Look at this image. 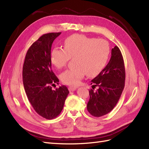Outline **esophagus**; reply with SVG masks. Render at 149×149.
<instances>
[{"label":"esophagus","instance_id":"esophagus-1","mask_svg":"<svg viewBox=\"0 0 149 149\" xmlns=\"http://www.w3.org/2000/svg\"><path fill=\"white\" fill-rule=\"evenodd\" d=\"M68 89H69V91H75V90H76V89H77V88H76V87H69Z\"/></svg>","mask_w":149,"mask_h":149}]
</instances>
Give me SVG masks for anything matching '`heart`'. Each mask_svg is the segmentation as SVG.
<instances>
[{"instance_id": "b5f03b06", "label": "heart", "mask_w": 149, "mask_h": 149, "mask_svg": "<svg viewBox=\"0 0 149 149\" xmlns=\"http://www.w3.org/2000/svg\"><path fill=\"white\" fill-rule=\"evenodd\" d=\"M64 49L54 47L51 52L52 64L58 68L65 67L70 58L75 67L64 71L60 75L64 84H79L85 74L88 77L97 75L106 65L110 53V46L102 39L74 34L64 41Z\"/></svg>"}]
</instances>
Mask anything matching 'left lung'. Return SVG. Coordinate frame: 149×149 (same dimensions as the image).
Returning a JSON list of instances; mask_svg holds the SVG:
<instances>
[{
	"label": "left lung",
	"instance_id": "left-lung-1",
	"mask_svg": "<svg viewBox=\"0 0 149 149\" xmlns=\"http://www.w3.org/2000/svg\"><path fill=\"white\" fill-rule=\"evenodd\" d=\"M111 58L102 71L91 81L92 88L89 91L87 104L89 113L94 117H101L115 107L125 86V68L119 48L112 49ZM97 87L96 91L94 90Z\"/></svg>",
	"mask_w": 149,
	"mask_h": 149
}]
</instances>
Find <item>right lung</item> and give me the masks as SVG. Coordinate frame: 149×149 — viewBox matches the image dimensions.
<instances>
[{
	"label": "right lung",
	"mask_w": 149,
	"mask_h": 149,
	"mask_svg": "<svg viewBox=\"0 0 149 149\" xmlns=\"http://www.w3.org/2000/svg\"><path fill=\"white\" fill-rule=\"evenodd\" d=\"M60 34L48 33L40 36L28 49L23 67V82L28 99L35 111L46 119L60 115L69 93L65 86L52 89L59 80L52 70L51 46Z\"/></svg>",
	"instance_id": "obj_1"
}]
</instances>
